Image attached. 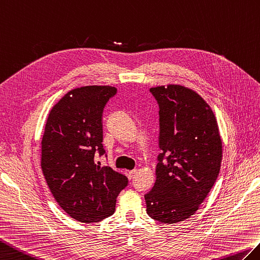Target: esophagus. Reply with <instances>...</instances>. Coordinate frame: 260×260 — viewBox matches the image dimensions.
Segmentation results:
<instances>
[{
  "mask_svg": "<svg viewBox=\"0 0 260 260\" xmlns=\"http://www.w3.org/2000/svg\"><path fill=\"white\" fill-rule=\"evenodd\" d=\"M136 172H137V170H125L124 174H125V176L128 177L129 179H132V178H134Z\"/></svg>",
  "mask_w": 260,
  "mask_h": 260,
  "instance_id": "obj_1",
  "label": "esophagus"
}]
</instances>
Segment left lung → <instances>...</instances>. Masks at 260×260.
<instances>
[{
	"label": "left lung",
	"instance_id": "obj_1",
	"mask_svg": "<svg viewBox=\"0 0 260 260\" xmlns=\"http://www.w3.org/2000/svg\"><path fill=\"white\" fill-rule=\"evenodd\" d=\"M150 92L159 105V148L154 186L145 194L147 213L164 223L191 217L220 171L222 141L215 114L197 92L179 84Z\"/></svg>",
	"mask_w": 260,
	"mask_h": 260
}]
</instances>
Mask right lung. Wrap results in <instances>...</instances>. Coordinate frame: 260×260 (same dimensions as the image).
<instances>
[{
  "label": "right lung",
  "instance_id": "add662e5",
  "mask_svg": "<svg viewBox=\"0 0 260 260\" xmlns=\"http://www.w3.org/2000/svg\"><path fill=\"white\" fill-rule=\"evenodd\" d=\"M117 93L110 85L73 89L51 109L41 141V168L50 191L69 216L96 222L111 216L128 178L94 162L105 153L102 113Z\"/></svg>",
  "mask_w": 260,
  "mask_h": 260
}]
</instances>
